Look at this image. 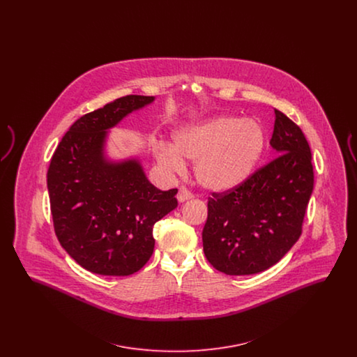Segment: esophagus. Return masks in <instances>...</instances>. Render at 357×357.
Listing matches in <instances>:
<instances>
[{"label":"esophagus","mask_w":357,"mask_h":357,"mask_svg":"<svg viewBox=\"0 0 357 357\" xmlns=\"http://www.w3.org/2000/svg\"><path fill=\"white\" fill-rule=\"evenodd\" d=\"M192 197H194L192 192H190L186 187H181L179 188V192H178V201L179 202H185L187 199H191Z\"/></svg>","instance_id":"obj_1"}]
</instances>
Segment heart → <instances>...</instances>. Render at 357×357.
Segmentation results:
<instances>
[{"mask_svg":"<svg viewBox=\"0 0 357 357\" xmlns=\"http://www.w3.org/2000/svg\"><path fill=\"white\" fill-rule=\"evenodd\" d=\"M264 149L265 134L258 123L225 116L178 131L174 147L159 143L155 156L174 172L185 170L183 159L197 160L198 182L211 191H227L250 176Z\"/></svg>","mask_w":357,"mask_h":357,"instance_id":"b5f03b06","label":"heart"}]
</instances>
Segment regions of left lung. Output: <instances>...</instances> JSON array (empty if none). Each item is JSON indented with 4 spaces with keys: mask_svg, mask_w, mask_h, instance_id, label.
Segmentation results:
<instances>
[{
    "mask_svg": "<svg viewBox=\"0 0 357 357\" xmlns=\"http://www.w3.org/2000/svg\"><path fill=\"white\" fill-rule=\"evenodd\" d=\"M274 114L271 144L280 155L207 201L204 255L227 275L269 269L303 233L314 183L312 153L301 128L281 111Z\"/></svg>",
    "mask_w": 357,
    "mask_h": 357,
    "instance_id": "1",
    "label": "left lung"
}]
</instances>
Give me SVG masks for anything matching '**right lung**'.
<instances>
[{"label": "right lung", "instance_id": "right-lung-1", "mask_svg": "<svg viewBox=\"0 0 357 357\" xmlns=\"http://www.w3.org/2000/svg\"><path fill=\"white\" fill-rule=\"evenodd\" d=\"M153 96L127 95L76 120L47 174L59 242L80 266L102 275H130L151 258L153 229L178 206V188L151 185L136 160L108 163L105 130Z\"/></svg>", "mask_w": 357, "mask_h": 357}]
</instances>
